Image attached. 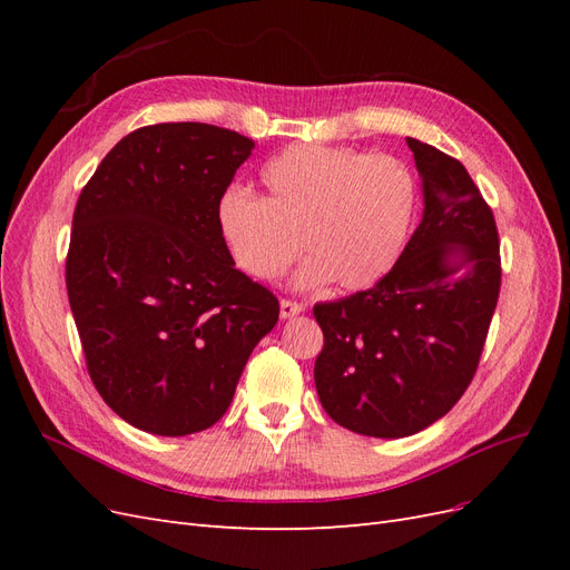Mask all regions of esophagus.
I'll use <instances>...</instances> for the list:
<instances>
[{
    "label": "esophagus",
    "instance_id": "1",
    "mask_svg": "<svg viewBox=\"0 0 570 570\" xmlns=\"http://www.w3.org/2000/svg\"><path fill=\"white\" fill-rule=\"evenodd\" d=\"M304 312V304L299 302H292V299H281V316L283 318H292Z\"/></svg>",
    "mask_w": 570,
    "mask_h": 570
}]
</instances>
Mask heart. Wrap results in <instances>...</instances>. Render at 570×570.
I'll list each match as a JSON object with an SVG mask.
<instances>
[{"instance_id":"obj_1","label":"heart","mask_w":570,"mask_h":570,"mask_svg":"<svg viewBox=\"0 0 570 570\" xmlns=\"http://www.w3.org/2000/svg\"><path fill=\"white\" fill-rule=\"evenodd\" d=\"M264 197L228 187L216 223L233 264L275 281L302 249L299 285L333 278L344 289L375 283L396 262L416 209V180L390 154L292 145L262 168Z\"/></svg>"}]
</instances>
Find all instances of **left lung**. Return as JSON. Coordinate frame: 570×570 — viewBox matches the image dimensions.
<instances>
[{
  "instance_id": "1",
  "label": "left lung",
  "mask_w": 570,
  "mask_h": 570,
  "mask_svg": "<svg viewBox=\"0 0 570 570\" xmlns=\"http://www.w3.org/2000/svg\"><path fill=\"white\" fill-rule=\"evenodd\" d=\"M423 183V220L373 287L314 306V366L335 423L406 438L442 419L471 385L502 285L492 209L450 154L406 137Z\"/></svg>"
}]
</instances>
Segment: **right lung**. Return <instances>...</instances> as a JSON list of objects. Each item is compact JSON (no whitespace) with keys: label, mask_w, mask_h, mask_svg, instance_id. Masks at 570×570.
I'll return each instance as SVG.
<instances>
[{"label":"right lung","mask_w":570,"mask_h":570,"mask_svg":"<svg viewBox=\"0 0 570 570\" xmlns=\"http://www.w3.org/2000/svg\"><path fill=\"white\" fill-rule=\"evenodd\" d=\"M252 149L209 124L145 126L78 197L66 289L85 364L101 400L145 433L212 428L278 323V297L235 268L216 223Z\"/></svg>","instance_id":"1"}]
</instances>
